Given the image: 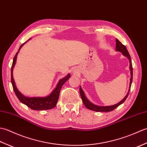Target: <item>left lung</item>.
Here are the masks:
<instances>
[{
	"label": "left lung",
	"mask_w": 147,
	"mask_h": 147,
	"mask_svg": "<svg viewBox=\"0 0 147 147\" xmlns=\"http://www.w3.org/2000/svg\"><path fill=\"white\" fill-rule=\"evenodd\" d=\"M115 42H116V46H115V49H116V51L121 52L124 56H126V57L128 58L129 61V69H130V71H131V78H130V83H129L128 92H127V95H126L125 97H124L121 102H119L117 104L111 105V106H98V105L93 104L92 103L90 102L86 98L85 93H84V92L83 91V90L82 88V87L80 86V92L81 97H82V100H83L84 105H85V107L87 109H90V110L96 111V112H110V111H112L114 110L115 108H117L118 106H119L121 104H123V103L126 100V99L127 98V96H128V95H129L131 86V83H132V80H133V67H132L131 59L130 55L129 54L128 51H127V50L125 47V45L122 44V43L120 42V41H119L117 39L115 40Z\"/></svg>",
	"instance_id": "obj_1"
}]
</instances>
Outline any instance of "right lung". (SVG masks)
I'll return each instance as SVG.
<instances>
[{"mask_svg": "<svg viewBox=\"0 0 147 147\" xmlns=\"http://www.w3.org/2000/svg\"><path fill=\"white\" fill-rule=\"evenodd\" d=\"M29 40H30V38ZM26 42H24L20 46V49H19L18 52L15 55L13 59V62H12L11 67V83L12 87H13V90L15 92V94L16 95L17 97L21 103L25 104L30 109H33V110L43 111L53 109L55 107L56 104H57L59 96V93H60V91L62 85H64L67 80H69L71 75L70 74H68L64 78L59 80L55 88L53 90L51 94L45 96V97H26V96H24L23 94H21L16 88V86L15 82L13 78V75H12V71H13L14 67L16 64V62L17 55L18 54L19 51H20V50L23 46L24 43H26Z\"/></svg>", "mask_w": 147, "mask_h": 147, "instance_id": "right-lung-1", "label": "right lung"}]
</instances>
